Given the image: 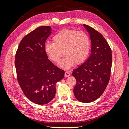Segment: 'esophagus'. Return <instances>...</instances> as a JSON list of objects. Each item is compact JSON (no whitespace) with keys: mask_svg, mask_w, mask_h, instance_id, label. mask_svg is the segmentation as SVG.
Masks as SVG:
<instances>
[{"mask_svg":"<svg viewBox=\"0 0 129 129\" xmlns=\"http://www.w3.org/2000/svg\"><path fill=\"white\" fill-rule=\"evenodd\" d=\"M70 75V73H69L68 72H65V77H68V76H69Z\"/></svg>","mask_w":129,"mask_h":129,"instance_id":"34e87169","label":"esophagus"}]
</instances>
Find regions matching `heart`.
<instances>
[{"mask_svg": "<svg viewBox=\"0 0 129 129\" xmlns=\"http://www.w3.org/2000/svg\"><path fill=\"white\" fill-rule=\"evenodd\" d=\"M54 43H46L44 50L52 61L59 63L63 55L65 57L60 63L64 69L70 68L75 63H83L89 55L90 49L89 36L84 31L65 29L57 32L53 38Z\"/></svg>", "mask_w": 129, "mask_h": 129, "instance_id": "obj_1", "label": "heart"}]
</instances>
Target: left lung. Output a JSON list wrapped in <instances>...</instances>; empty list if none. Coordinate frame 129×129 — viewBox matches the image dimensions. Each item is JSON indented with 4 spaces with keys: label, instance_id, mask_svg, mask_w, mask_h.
Masks as SVG:
<instances>
[{
    "label": "left lung",
    "instance_id": "1",
    "mask_svg": "<svg viewBox=\"0 0 129 129\" xmlns=\"http://www.w3.org/2000/svg\"><path fill=\"white\" fill-rule=\"evenodd\" d=\"M84 26L90 34L91 54L86 61L73 70L76 80L74 94L76 99L88 103L103 94L110 78L112 54L106 39L95 29L86 24Z\"/></svg>",
    "mask_w": 129,
    "mask_h": 129
}]
</instances>
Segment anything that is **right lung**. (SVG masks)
<instances>
[{
  "mask_svg": "<svg viewBox=\"0 0 129 129\" xmlns=\"http://www.w3.org/2000/svg\"><path fill=\"white\" fill-rule=\"evenodd\" d=\"M51 33L50 26L38 27L24 37L15 57L18 83L25 96L38 105L48 104L56 93L55 84L65 72L48 58L44 46Z\"/></svg>",
  "mask_w": 129,
  "mask_h": 129,
  "instance_id": "add662e5",
  "label": "right lung"
}]
</instances>
